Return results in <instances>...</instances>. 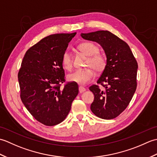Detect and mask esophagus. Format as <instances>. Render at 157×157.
<instances>
[{
    "label": "esophagus",
    "mask_w": 157,
    "mask_h": 157,
    "mask_svg": "<svg viewBox=\"0 0 157 157\" xmlns=\"http://www.w3.org/2000/svg\"><path fill=\"white\" fill-rule=\"evenodd\" d=\"M86 91V88H84V87H82V86H79V93H82Z\"/></svg>",
    "instance_id": "34e87169"
}]
</instances>
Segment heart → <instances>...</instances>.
Segmentation results:
<instances>
[{
	"label": "heart",
	"instance_id": "obj_1",
	"mask_svg": "<svg viewBox=\"0 0 157 157\" xmlns=\"http://www.w3.org/2000/svg\"><path fill=\"white\" fill-rule=\"evenodd\" d=\"M78 49L86 56L88 59L86 62V66L92 68L98 73L102 72L106 66V59L102 55L98 53V46L90 42H85L79 44ZM62 65L65 69L71 70L73 66V60L71 54L65 51L62 56ZM94 73L92 69H86L77 70L68 75V80L78 85L84 86L94 78Z\"/></svg>",
	"mask_w": 157,
	"mask_h": 157
}]
</instances>
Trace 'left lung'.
<instances>
[{
  "mask_svg": "<svg viewBox=\"0 0 157 157\" xmlns=\"http://www.w3.org/2000/svg\"><path fill=\"white\" fill-rule=\"evenodd\" d=\"M81 36L98 43L106 56L105 68L97 81L105 90L97 85L89 88L94 95L91 111L101 119H114L126 109L136 92L137 61L128 44L111 32L99 30Z\"/></svg>",
  "mask_w": 157,
  "mask_h": 157,
  "instance_id": "left-lung-1",
  "label": "left lung"
}]
</instances>
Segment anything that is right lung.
<instances>
[{"label":"right lung","instance_id":"obj_1","mask_svg":"<svg viewBox=\"0 0 157 157\" xmlns=\"http://www.w3.org/2000/svg\"><path fill=\"white\" fill-rule=\"evenodd\" d=\"M46 36L25 52L18 73L20 97L28 111L42 124L53 126L64 121L78 94V85L65 81L62 56L75 36Z\"/></svg>","mask_w":157,"mask_h":157}]
</instances>
